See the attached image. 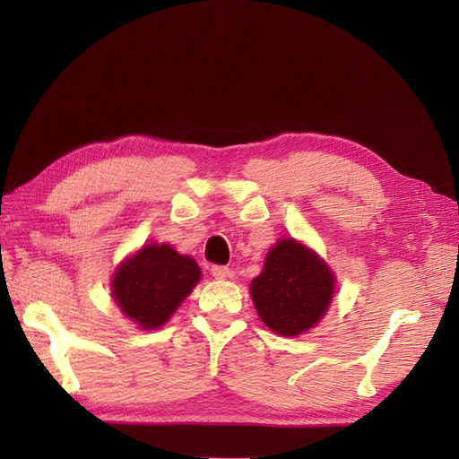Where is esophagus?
Returning a JSON list of instances; mask_svg holds the SVG:
<instances>
[{
  "label": "esophagus",
  "mask_w": 459,
  "mask_h": 459,
  "mask_svg": "<svg viewBox=\"0 0 459 459\" xmlns=\"http://www.w3.org/2000/svg\"><path fill=\"white\" fill-rule=\"evenodd\" d=\"M211 272L216 280H228V277H231V273H233L228 266H212Z\"/></svg>",
  "instance_id": "34e87169"
}]
</instances>
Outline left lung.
<instances>
[{"instance_id":"1","label":"left lung","mask_w":459,"mask_h":459,"mask_svg":"<svg viewBox=\"0 0 459 459\" xmlns=\"http://www.w3.org/2000/svg\"><path fill=\"white\" fill-rule=\"evenodd\" d=\"M335 275L308 247L280 239L266 255L251 297L260 319L277 335L295 337L312 329L329 308Z\"/></svg>"}]
</instances>
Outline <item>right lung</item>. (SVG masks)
<instances>
[{
    "instance_id": "obj_1",
    "label": "right lung",
    "mask_w": 459,
    "mask_h": 459,
    "mask_svg": "<svg viewBox=\"0 0 459 459\" xmlns=\"http://www.w3.org/2000/svg\"><path fill=\"white\" fill-rule=\"evenodd\" d=\"M201 280L199 264L170 245L151 243L124 260L113 275V299L142 329L169 322Z\"/></svg>"
}]
</instances>
